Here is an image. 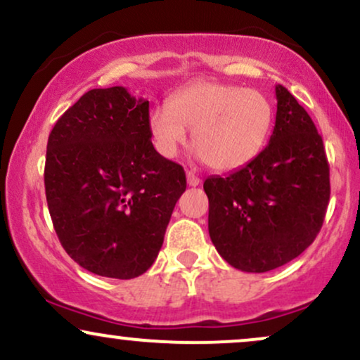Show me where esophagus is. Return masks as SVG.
<instances>
[{
    "instance_id": "1",
    "label": "esophagus",
    "mask_w": 360,
    "mask_h": 360,
    "mask_svg": "<svg viewBox=\"0 0 360 360\" xmlns=\"http://www.w3.org/2000/svg\"><path fill=\"white\" fill-rule=\"evenodd\" d=\"M186 177H188V184H189V186H193V188H196V186H200V183H201L200 177H198L196 174H194L193 171H188V172H186Z\"/></svg>"
}]
</instances>
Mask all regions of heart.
Returning a JSON list of instances; mask_svg holds the SVG:
<instances>
[{
    "mask_svg": "<svg viewBox=\"0 0 360 360\" xmlns=\"http://www.w3.org/2000/svg\"><path fill=\"white\" fill-rule=\"evenodd\" d=\"M165 108L152 111L148 130L157 150L174 157L193 131V146L214 171H233L255 159L274 120L269 98L259 89L198 81L176 91Z\"/></svg>",
    "mask_w": 360,
    "mask_h": 360,
    "instance_id": "heart-1",
    "label": "heart"
}]
</instances>
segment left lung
Segmentation results:
<instances>
[{
    "mask_svg": "<svg viewBox=\"0 0 360 360\" xmlns=\"http://www.w3.org/2000/svg\"><path fill=\"white\" fill-rule=\"evenodd\" d=\"M276 98L266 148L238 171L203 184L213 245L245 272L272 271L307 250L330 200V167L315 123L284 86H276Z\"/></svg>",
    "mask_w": 360,
    "mask_h": 360,
    "instance_id": "1",
    "label": "left lung"
}]
</instances>
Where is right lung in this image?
Instances as JSON below:
<instances>
[{"label": "right lung", "mask_w": 360, "mask_h": 360, "mask_svg": "<svg viewBox=\"0 0 360 360\" xmlns=\"http://www.w3.org/2000/svg\"><path fill=\"white\" fill-rule=\"evenodd\" d=\"M148 101L91 89L47 142L45 196L57 237L93 274L131 279L154 264L186 174L152 146Z\"/></svg>", "instance_id": "obj_1"}]
</instances>
